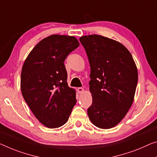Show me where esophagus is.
<instances>
[{"label": "esophagus", "instance_id": "1", "mask_svg": "<svg viewBox=\"0 0 157 157\" xmlns=\"http://www.w3.org/2000/svg\"><path fill=\"white\" fill-rule=\"evenodd\" d=\"M78 91L79 93H83L84 91V89L83 88H78Z\"/></svg>", "mask_w": 157, "mask_h": 157}]
</instances>
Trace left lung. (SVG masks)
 <instances>
[{
	"instance_id": "obj_1",
	"label": "left lung",
	"mask_w": 157,
	"mask_h": 157,
	"mask_svg": "<svg viewBox=\"0 0 157 157\" xmlns=\"http://www.w3.org/2000/svg\"><path fill=\"white\" fill-rule=\"evenodd\" d=\"M90 67L89 89L93 104L88 109L90 121L100 128L117 126L133 102L138 80L132 55L121 43L102 36L79 38Z\"/></svg>"
}]
</instances>
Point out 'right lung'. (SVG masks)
I'll return each mask as SVG.
<instances>
[{"mask_svg": "<svg viewBox=\"0 0 157 157\" xmlns=\"http://www.w3.org/2000/svg\"><path fill=\"white\" fill-rule=\"evenodd\" d=\"M78 46L72 36L51 35L40 40L24 62L21 94L36 118L49 128L66 124L76 103V90L67 82L64 62Z\"/></svg>", "mask_w": 157, "mask_h": 157, "instance_id": "obj_1", "label": "right lung"}]
</instances>
